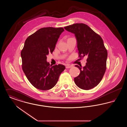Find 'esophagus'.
<instances>
[{"mask_svg": "<svg viewBox=\"0 0 127 127\" xmlns=\"http://www.w3.org/2000/svg\"><path fill=\"white\" fill-rule=\"evenodd\" d=\"M72 67V66H70V65H66V68H70V67Z\"/></svg>", "mask_w": 127, "mask_h": 127, "instance_id": "34e87169", "label": "esophagus"}]
</instances>
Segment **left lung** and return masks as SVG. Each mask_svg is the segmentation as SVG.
Instances as JSON below:
<instances>
[{
	"label": "left lung",
	"instance_id": "1",
	"mask_svg": "<svg viewBox=\"0 0 127 127\" xmlns=\"http://www.w3.org/2000/svg\"><path fill=\"white\" fill-rule=\"evenodd\" d=\"M66 30L74 33L77 40L79 57H88L86 66L80 70L74 82L79 88L89 90L97 86L103 78L106 70L108 52L101 37L88 25L76 23L65 27Z\"/></svg>",
	"mask_w": 127,
	"mask_h": 127
}]
</instances>
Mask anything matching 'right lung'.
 Segmentation results:
<instances>
[{"mask_svg": "<svg viewBox=\"0 0 127 127\" xmlns=\"http://www.w3.org/2000/svg\"><path fill=\"white\" fill-rule=\"evenodd\" d=\"M63 28L40 29L28 37L21 52L22 68L30 83L36 89L47 91L57 84L65 66H51L47 62V55L54 50Z\"/></svg>", "mask_w": 127, "mask_h": 127, "instance_id": "right-lung-1", "label": "right lung"}]
</instances>
